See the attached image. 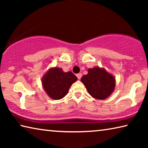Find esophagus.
<instances>
[{"mask_svg": "<svg viewBox=\"0 0 148 148\" xmlns=\"http://www.w3.org/2000/svg\"><path fill=\"white\" fill-rule=\"evenodd\" d=\"M82 76V75L81 73H79V74H76V76H77V78H78L79 79H80V78H81Z\"/></svg>", "mask_w": 148, "mask_h": 148, "instance_id": "34e87169", "label": "esophagus"}]
</instances>
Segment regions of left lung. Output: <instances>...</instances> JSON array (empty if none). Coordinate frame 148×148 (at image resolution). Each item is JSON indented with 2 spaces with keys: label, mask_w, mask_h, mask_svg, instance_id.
<instances>
[{
  "label": "left lung",
  "mask_w": 148,
  "mask_h": 148,
  "mask_svg": "<svg viewBox=\"0 0 148 148\" xmlns=\"http://www.w3.org/2000/svg\"><path fill=\"white\" fill-rule=\"evenodd\" d=\"M87 71V74L82 77L81 82L86 86L89 94L95 99H106L114 91L115 77L104 68L99 66L89 69Z\"/></svg>",
  "instance_id": "obj_1"
}]
</instances>
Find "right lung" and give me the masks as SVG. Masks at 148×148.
Wrapping results in <instances>:
<instances>
[{
  "label": "right lung",
  "mask_w": 148,
  "mask_h": 148,
  "mask_svg": "<svg viewBox=\"0 0 148 148\" xmlns=\"http://www.w3.org/2000/svg\"><path fill=\"white\" fill-rule=\"evenodd\" d=\"M77 79V77L71 71L64 72L61 68L53 67L44 75L42 83L50 98L60 100L66 96L69 88Z\"/></svg>",
  "instance_id": "right-lung-1"
}]
</instances>
